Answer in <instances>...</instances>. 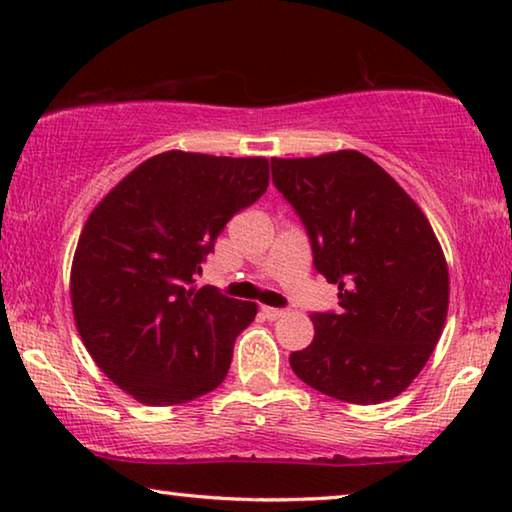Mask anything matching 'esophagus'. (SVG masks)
I'll return each mask as SVG.
<instances>
[{"label": "esophagus", "mask_w": 512, "mask_h": 512, "mask_svg": "<svg viewBox=\"0 0 512 512\" xmlns=\"http://www.w3.org/2000/svg\"><path fill=\"white\" fill-rule=\"evenodd\" d=\"M262 314L268 320H277V318H282L284 314H287V309H282V307H262Z\"/></svg>", "instance_id": "esophagus-1"}]
</instances>
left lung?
<instances>
[{"label":"left lung","mask_w":512,"mask_h":512,"mask_svg":"<svg viewBox=\"0 0 512 512\" xmlns=\"http://www.w3.org/2000/svg\"><path fill=\"white\" fill-rule=\"evenodd\" d=\"M273 185L305 225L314 268L339 284L316 311L314 341L291 352L296 375L352 404H379L420 375L443 334L449 275L427 216L359 151L271 160Z\"/></svg>","instance_id":"1"}]
</instances>
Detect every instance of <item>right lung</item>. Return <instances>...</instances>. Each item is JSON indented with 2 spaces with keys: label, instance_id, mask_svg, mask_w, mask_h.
<instances>
[{
  "label": "right lung",
  "instance_id": "add662e5",
  "mask_svg": "<svg viewBox=\"0 0 512 512\" xmlns=\"http://www.w3.org/2000/svg\"><path fill=\"white\" fill-rule=\"evenodd\" d=\"M266 187V158L169 151L94 207L72 264L74 320L97 366L137 402L183 404L228 375L257 305L189 284Z\"/></svg>",
  "mask_w": 512,
  "mask_h": 512
}]
</instances>
